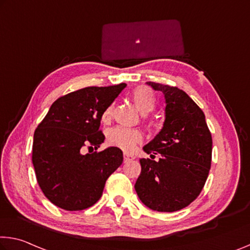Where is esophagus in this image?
<instances>
[{"label":"esophagus","instance_id":"esophagus-1","mask_svg":"<svg viewBox=\"0 0 250 250\" xmlns=\"http://www.w3.org/2000/svg\"><path fill=\"white\" fill-rule=\"evenodd\" d=\"M132 159H134V157L131 156V154L124 153V160H125V162H129L130 160H132Z\"/></svg>","mask_w":250,"mask_h":250}]
</instances>
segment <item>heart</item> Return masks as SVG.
I'll list each match as a JSON object with an SVG mask.
<instances>
[{"mask_svg": "<svg viewBox=\"0 0 250 250\" xmlns=\"http://www.w3.org/2000/svg\"><path fill=\"white\" fill-rule=\"evenodd\" d=\"M132 101L142 113H148L152 111L156 104V94L153 90L148 86H138L131 93ZM113 105H109L104 110L102 119L108 121L112 117ZM146 125L149 129L153 128V121L151 119H146ZM142 140V133L137 129L125 128V126H114L106 132V142L111 146H116L125 152H130L136 148Z\"/></svg>", "mask_w": 250, "mask_h": 250, "instance_id": "heart-1", "label": "heart"}]
</instances>
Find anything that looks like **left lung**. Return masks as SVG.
<instances>
[{
  "label": "left lung",
  "mask_w": 250,
  "mask_h": 250,
  "mask_svg": "<svg viewBox=\"0 0 250 250\" xmlns=\"http://www.w3.org/2000/svg\"><path fill=\"white\" fill-rule=\"evenodd\" d=\"M165 94L164 128L144 146L151 159H140L141 173L134 188L152 210L172 212L200 195L211 167L212 139L205 114L177 86L146 82ZM160 154L158 162L152 159Z\"/></svg>",
  "instance_id": "obj_1"
}]
</instances>
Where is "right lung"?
Segmentation results:
<instances>
[{
	"label": "right lung",
	"instance_id": "add662e5",
	"mask_svg": "<svg viewBox=\"0 0 250 250\" xmlns=\"http://www.w3.org/2000/svg\"><path fill=\"white\" fill-rule=\"evenodd\" d=\"M125 83L88 86L53 102L34 131L32 162L38 184L53 205L64 210H83L104 192L105 181L124 161L119 148L84 154L104 141L100 121Z\"/></svg>",
	"mask_w": 250,
	"mask_h": 250
}]
</instances>
